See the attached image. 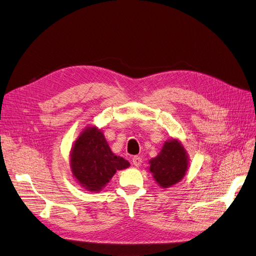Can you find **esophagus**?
I'll list each match as a JSON object with an SVG mask.
<instances>
[{
	"label": "esophagus",
	"instance_id": "esophagus-1",
	"mask_svg": "<svg viewBox=\"0 0 256 256\" xmlns=\"http://www.w3.org/2000/svg\"><path fill=\"white\" fill-rule=\"evenodd\" d=\"M132 162L134 166H136V167H140V166H141V164H142V158H141L139 156H135L132 158Z\"/></svg>",
	"mask_w": 256,
	"mask_h": 256
}]
</instances>
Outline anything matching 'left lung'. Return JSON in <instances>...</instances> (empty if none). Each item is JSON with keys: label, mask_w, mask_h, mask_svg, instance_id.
<instances>
[{"label": "left lung", "mask_w": 256, "mask_h": 256, "mask_svg": "<svg viewBox=\"0 0 256 256\" xmlns=\"http://www.w3.org/2000/svg\"><path fill=\"white\" fill-rule=\"evenodd\" d=\"M148 163L150 172L156 182L163 189H167L184 178L189 169V154L178 139H170Z\"/></svg>", "instance_id": "1"}]
</instances>
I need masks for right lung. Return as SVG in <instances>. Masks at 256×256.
Segmentation results:
<instances>
[{"mask_svg": "<svg viewBox=\"0 0 256 256\" xmlns=\"http://www.w3.org/2000/svg\"><path fill=\"white\" fill-rule=\"evenodd\" d=\"M130 167L124 158L115 156L102 130L85 128L74 141L70 152V169L78 184L89 192H100L117 170Z\"/></svg>", "mask_w": 256, "mask_h": 256, "instance_id": "obj_1", "label": "right lung"}]
</instances>
